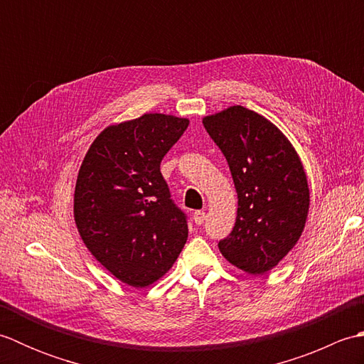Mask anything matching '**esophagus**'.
Returning a JSON list of instances; mask_svg holds the SVG:
<instances>
[{"label": "esophagus", "mask_w": 364, "mask_h": 364, "mask_svg": "<svg viewBox=\"0 0 364 364\" xmlns=\"http://www.w3.org/2000/svg\"><path fill=\"white\" fill-rule=\"evenodd\" d=\"M205 218H206V214L203 211H196L194 214H192V219H194V222L197 223V225H202Z\"/></svg>", "instance_id": "1"}]
</instances>
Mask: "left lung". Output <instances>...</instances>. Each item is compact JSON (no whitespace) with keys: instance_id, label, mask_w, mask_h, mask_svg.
Returning a JSON list of instances; mask_svg holds the SVG:
<instances>
[{"instance_id":"1","label":"left lung","mask_w":364,"mask_h":364,"mask_svg":"<svg viewBox=\"0 0 364 364\" xmlns=\"http://www.w3.org/2000/svg\"><path fill=\"white\" fill-rule=\"evenodd\" d=\"M203 125L227 158L237 192L235 228L219 250L242 272L266 274L304 233L310 210L304 164L272 122L244 106L206 115Z\"/></svg>"}]
</instances>
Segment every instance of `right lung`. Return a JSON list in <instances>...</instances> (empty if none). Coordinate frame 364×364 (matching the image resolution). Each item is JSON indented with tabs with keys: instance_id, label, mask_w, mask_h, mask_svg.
I'll return each instance as SVG.
<instances>
[{
	"instance_id": "right-lung-1",
	"label": "right lung",
	"mask_w": 364,
	"mask_h": 364,
	"mask_svg": "<svg viewBox=\"0 0 364 364\" xmlns=\"http://www.w3.org/2000/svg\"><path fill=\"white\" fill-rule=\"evenodd\" d=\"M188 125L189 119L158 112L114 123L80 167L78 233L100 264L133 288L164 277L186 244V218L170 200L159 166Z\"/></svg>"
}]
</instances>
